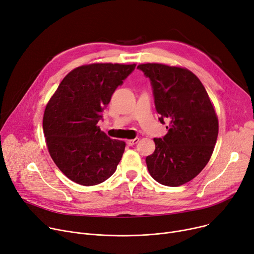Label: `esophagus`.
<instances>
[{"instance_id":"34e87169","label":"esophagus","mask_w":254,"mask_h":254,"mask_svg":"<svg viewBox=\"0 0 254 254\" xmlns=\"http://www.w3.org/2000/svg\"><path fill=\"white\" fill-rule=\"evenodd\" d=\"M138 141H139V138H134V139H128V140H126V143H127L129 146H132V145H135Z\"/></svg>"}]
</instances>
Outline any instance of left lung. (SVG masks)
Here are the masks:
<instances>
[{
  "instance_id": "obj_1",
  "label": "left lung",
  "mask_w": 254,
  "mask_h": 254,
  "mask_svg": "<svg viewBox=\"0 0 254 254\" xmlns=\"http://www.w3.org/2000/svg\"><path fill=\"white\" fill-rule=\"evenodd\" d=\"M149 78L155 110L168 133L154 138L145 159L150 176L171 187L183 185L202 171L216 145L219 121L209 96L191 71L158 63L138 65Z\"/></svg>"
}]
</instances>
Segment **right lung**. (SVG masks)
<instances>
[{
  "label": "right lung",
  "instance_id": "obj_1",
  "mask_svg": "<svg viewBox=\"0 0 254 254\" xmlns=\"http://www.w3.org/2000/svg\"><path fill=\"white\" fill-rule=\"evenodd\" d=\"M136 65L96 63L68 73L48 103L43 120L47 146L57 167L73 182L100 184L115 173L126 143L97 126L112 94Z\"/></svg>",
  "mask_w": 254,
  "mask_h": 254
}]
</instances>
